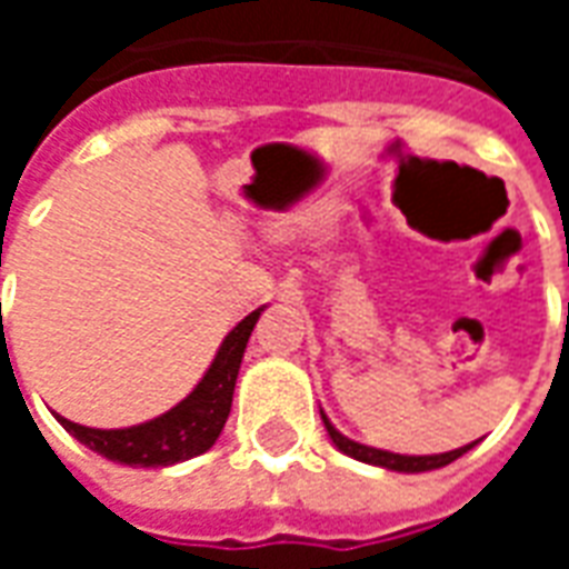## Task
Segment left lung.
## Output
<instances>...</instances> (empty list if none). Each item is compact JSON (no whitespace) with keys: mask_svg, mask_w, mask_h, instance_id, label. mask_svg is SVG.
<instances>
[{"mask_svg":"<svg viewBox=\"0 0 569 569\" xmlns=\"http://www.w3.org/2000/svg\"><path fill=\"white\" fill-rule=\"evenodd\" d=\"M322 423H326V432H329V439L335 441V448L338 451H345L347 457H353L359 463H371V466H381V469H393V472H429V469H441V466L453 463L457 457H463L472 445H463V448H453V451L445 453H393V451H381V448H371V445H362V441L347 439L345 432H338L332 427V420L326 418V411L320 408Z\"/></svg>","mask_w":569,"mask_h":569,"instance_id":"1","label":"left lung"}]
</instances>
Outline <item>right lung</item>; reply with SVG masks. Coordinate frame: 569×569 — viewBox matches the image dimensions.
I'll list each match as a JSON object with an SVG mask.
<instances>
[{
	"instance_id": "right-lung-1",
	"label": "right lung",
	"mask_w": 569,
	"mask_h": 569,
	"mask_svg": "<svg viewBox=\"0 0 569 569\" xmlns=\"http://www.w3.org/2000/svg\"><path fill=\"white\" fill-rule=\"evenodd\" d=\"M261 310L264 308L252 310L249 317H243L231 332L224 335L210 369L203 371V378L194 383V390L182 402H176L170 411H163L161 418H151L146 423L124 429H93L57 415L60 427L106 460L142 466V469L182 463V460L210 451L219 439V432H222L224 420L231 415L237 371H240L243 350H247L249 335L256 329Z\"/></svg>"
}]
</instances>
